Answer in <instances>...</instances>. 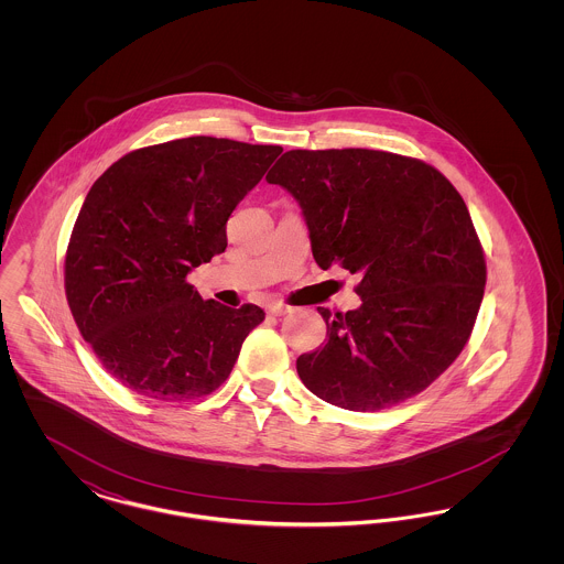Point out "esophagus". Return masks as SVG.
I'll return each mask as SVG.
<instances>
[{
  "label": "esophagus",
  "mask_w": 564,
  "mask_h": 564,
  "mask_svg": "<svg viewBox=\"0 0 564 564\" xmlns=\"http://www.w3.org/2000/svg\"><path fill=\"white\" fill-rule=\"evenodd\" d=\"M267 311H269V315H272V317H281V315H288L292 311V306H288L283 302H270Z\"/></svg>",
  "instance_id": "34e87169"
}]
</instances>
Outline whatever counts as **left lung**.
I'll list each match as a JSON object with an SVG mask.
<instances>
[{"mask_svg": "<svg viewBox=\"0 0 564 564\" xmlns=\"http://www.w3.org/2000/svg\"><path fill=\"white\" fill-rule=\"evenodd\" d=\"M267 180L300 203L315 262L359 276V308H317L327 340L295 361L306 389L355 412L425 391L467 345L486 285L455 186L427 162L364 148L290 150Z\"/></svg>", "mask_w": 564, "mask_h": 564, "instance_id": "obj_1", "label": "left lung"}]
</instances>
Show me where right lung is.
Here are the masks:
<instances>
[{"label":"right lung","mask_w":564,"mask_h":564,"mask_svg":"<svg viewBox=\"0 0 564 564\" xmlns=\"http://www.w3.org/2000/svg\"><path fill=\"white\" fill-rule=\"evenodd\" d=\"M283 152L217 137L139 148L93 184L65 253V295L82 338L120 384L184 402L230 376L264 322L203 300L186 281L228 245L226 221Z\"/></svg>","instance_id":"right-lung-1"}]
</instances>
